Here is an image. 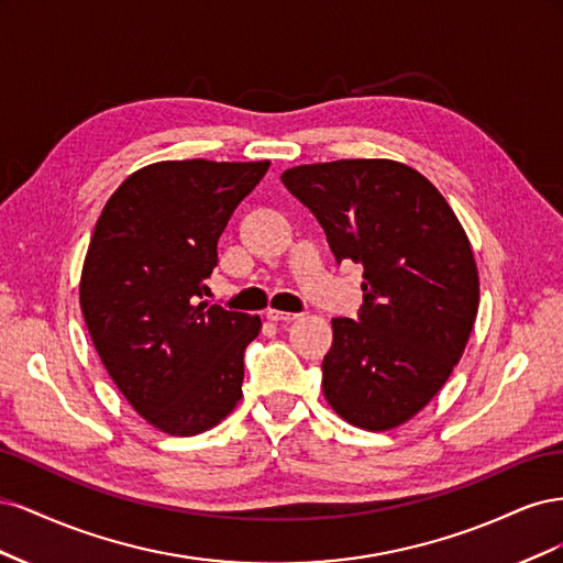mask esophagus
<instances>
[{"label": "esophagus", "instance_id": "1", "mask_svg": "<svg viewBox=\"0 0 563 563\" xmlns=\"http://www.w3.org/2000/svg\"><path fill=\"white\" fill-rule=\"evenodd\" d=\"M265 317L269 319V321H275V323H279V321H284V323H291V321H296L300 314H296V312H282V310H267L265 312Z\"/></svg>", "mask_w": 563, "mask_h": 563}]
</instances>
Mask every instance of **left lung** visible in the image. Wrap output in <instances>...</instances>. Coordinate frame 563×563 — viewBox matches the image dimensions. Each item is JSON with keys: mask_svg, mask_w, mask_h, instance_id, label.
<instances>
[{"mask_svg": "<svg viewBox=\"0 0 563 563\" xmlns=\"http://www.w3.org/2000/svg\"><path fill=\"white\" fill-rule=\"evenodd\" d=\"M282 183L317 216L338 263L364 265L360 321H331L323 397L354 428L395 430L434 399L467 347L479 310L467 232L401 162L302 164Z\"/></svg>", "mask_w": 563, "mask_h": 563, "instance_id": "left-lung-1", "label": "left lung"}]
</instances>
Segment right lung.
<instances>
[{"instance_id": "right-lung-1", "label": "right lung", "mask_w": 563, "mask_h": 563, "mask_svg": "<svg viewBox=\"0 0 563 563\" xmlns=\"http://www.w3.org/2000/svg\"><path fill=\"white\" fill-rule=\"evenodd\" d=\"M269 162H157L133 172L100 213L79 279L93 347L152 428L195 437L242 399L258 314L199 300L232 211Z\"/></svg>"}]
</instances>
